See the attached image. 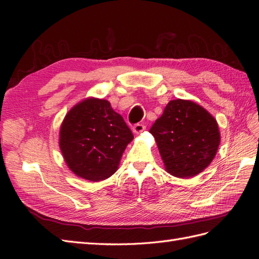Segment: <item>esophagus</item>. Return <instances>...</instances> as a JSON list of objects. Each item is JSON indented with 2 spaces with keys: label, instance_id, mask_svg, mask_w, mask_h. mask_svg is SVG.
Segmentation results:
<instances>
[{
  "label": "esophagus",
  "instance_id": "34e87169",
  "mask_svg": "<svg viewBox=\"0 0 259 259\" xmlns=\"http://www.w3.org/2000/svg\"><path fill=\"white\" fill-rule=\"evenodd\" d=\"M133 130H134V134L139 135L141 133H144V131L146 130V125L142 124V123H137V124L134 125Z\"/></svg>",
  "mask_w": 259,
  "mask_h": 259
}]
</instances>
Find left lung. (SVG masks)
<instances>
[{"label": "left lung", "instance_id": "8db88e82", "mask_svg": "<svg viewBox=\"0 0 259 259\" xmlns=\"http://www.w3.org/2000/svg\"><path fill=\"white\" fill-rule=\"evenodd\" d=\"M155 138L164 169L178 178L195 177L216 156L221 133L216 119L190 101H169L149 130Z\"/></svg>", "mask_w": 259, "mask_h": 259}]
</instances>
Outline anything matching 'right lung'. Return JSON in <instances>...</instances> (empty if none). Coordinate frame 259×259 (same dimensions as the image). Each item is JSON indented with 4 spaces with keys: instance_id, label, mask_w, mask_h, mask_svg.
Segmentation results:
<instances>
[{
    "instance_id": "1",
    "label": "right lung",
    "mask_w": 259,
    "mask_h": 259,
    "mask_svg": "<svg viewBox=\"0 0 259 259\" xmlns=\"http://www.w3.org/2000/svg\"><path fill=\"white\" fill-rule=\"evenodd\" d=\"M59 146L69 169L78 177L93 181L117 171L134 135L108 100L87 98L65 114Z\"/></svg>"
}]
</instances>
